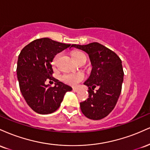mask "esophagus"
Masks as SVG:
<instances>
[{"mask_svg":"<svg viewBox=\"0 0 150 150\" xmlns=\"http://www.w3.org/2000/svg\"><path fill=\"white\" fill-rule=\"evenodd\" d=\"M73 92H77L79 91V89H77V88H73Z\"/></svg>","mask_w":150,"mask_h":150,"instance_id":"34e87169","label":"esophagus"}]
</instances>
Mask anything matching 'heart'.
<instances>
[{
    "label": "heart",
    "instance_id": "heart-1",
    "mask_svg": "<svg viewBox=\"0 0 150 150\" xmlns=\"http://www.w3.org/2000/svg\"><path fill=\"white\" fill-rule=\"evenodd\" d=\"M84 54L82 52L80 51H74L72 53V56L73 59L75 61H78L79 59L81 58V56H83ZM60 54H56L54 56L52 60V65L53 67H56L57 65V62L59 58ZM61 80L64 82L65 83L71 86H76L77 84L80 83L82 80L85 79V75L82 73H65L61 75Z\"/></svg>",
    "mask_w": 150,
    "mask_h": 150
}]
</instances>
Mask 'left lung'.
<instances>
[{
  "label": "left lung",
  "mask_w": 150,
  "mask_h": 150,
  "mask_svg": "<svg viewBox=\"0 0 150 150\" xmlns=\"http://www.w3.org/2000/svg\"><path fill=\"white\" fill-rule=\"evenodd\" d=\"M72 47L88 53L92 65L90 76L84 83L89 87V98L80 103L81 111L89 119H102L112 111L121 92L124 75L121 60L116 53L97 42L73 44ZM97 86L99 89L94 92Z\"/></svg>",
  "instance_id": "1"
}]
</instances>
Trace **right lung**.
I'll use <instances>...</instances> for the list:
<instances>
[{"label":"right lung","mask_w":150,"mask_h":150,"mask_svg":"<svg viewBox=\"0 0 150 150\" xmlns=\"http://www.w3.org/2000/svg\"><path fill=\"white\" fill-rule=\"evenodd\" d=\"M70 46L42 38L27 44L19 55L17 75L20 91L29 106L39 114L56 111L65 93L72 90L70 86L53 77L51 65L53 57ZM46 80L54 81V87L46 85Z\"/></svg>","instance_id":"right-lung-1"}]
</instances>
